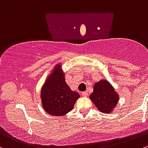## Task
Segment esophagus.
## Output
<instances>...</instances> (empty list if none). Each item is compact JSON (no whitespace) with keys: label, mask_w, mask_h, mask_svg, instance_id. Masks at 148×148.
<instances>
[{"label":"esophagus","mask_w":148,"mask_h":148,"mask_svg":"<svg viewBox=\"0 0 148 148\" xmlns=\"http://www.w3.org/2000/svg\"><path fill=\"white\" fill-rule=\"evenodd\" d=\"M81 94H82V96L84 97H87L88 95V93L87 92V91H83Z\"/></svg>","instance_id":"34e87169"}]
</instances>
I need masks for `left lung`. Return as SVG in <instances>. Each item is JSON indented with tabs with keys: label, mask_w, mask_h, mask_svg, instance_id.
I'll return each mask as SVG.
<instances>
[{
	"label": "left lung",
	"mask_w": 148,
	"mask_h": 148,
	"mask_svg": "<svg viewBox=\"0 0 148 148\" xmlns=\"http://www.w3.org/2000/svg\"><path fill=\"white\" fill-rule=\"evenodd\" d=\"M99 112L111 113L119 103V95L107 80H100L94 84L93 92L89 97Z\"/></svg>",
	"instance_id": "left-lung-1"
}]
</instances>
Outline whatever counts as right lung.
Listing matches in <instances>:
<instances>
[{
	"mask_svg": "<svg viewBox=\"0 0 148 148\" xmlns=\"http://www.w3.org/2000/svg\"><path fill=\"white\" fill-rule=\"evenodd\" d=\"M80 97L77 91H72L65 82L61 63L57 64L46 79L40 91L42 106L53 116H63L71 111Z\"/></svg>",
	"mask_w": 148,
	"mask_h": 148,
	"instance_id": "right-lung-1",
	"label": "right lung"
}]
</instances>
